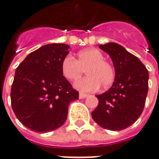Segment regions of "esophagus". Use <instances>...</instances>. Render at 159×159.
<instances>
[{
    "mask_svg": "<svg viewBox=\"0 0 159 159\" xmlns=\"http://www.w3.org/2000/svg\"><path fill=\"white\" fill-rule=\"evenodd\" d=\"M87 96H88V94H87V93H82V92H80V93H79V98H80V99H84V98H86Z\"/></svg>",
    "mask_w": 159,
    "mask_h": 159,
    "instance_id": "34e87169",
    "label": "esophagus"
}]
</instances>
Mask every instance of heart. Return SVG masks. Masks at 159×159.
<instances>
[{"mask_svg":"<svg viewBox=\"0 0 159 159\" xmlns=\"http://www.w3.org/2000/svg\"><path fill=\"white\" fill-rule=\"evenodd\" d=\"M86 70L88 76L75 83L77 89L85 92L97 90L100 86L107 89L114 83L116 70L113 65L105 59L100 50L89 48L77 54V59L71 55H66L61 63L64 76L70 81H76Z\"/></svg>","mask_w":159,"mask_h":159,"instance_id":"heart-1","label":"heart"}]
</instances>
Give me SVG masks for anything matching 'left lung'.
<instances>
[{"label": "left lung", "instance_id": "left-lung-1", "mask_svg": "<svg viewBox=\"0 0 159 159\" xmlns=\"http://www.w3.org/2000/svg\"><path fill=\"white\" fill-rule=\"evenodd\" d=\"M112 59L116 77L107 92L98 94L92 117L100 127L122 130L132 125L143 111L148 92V70L140 59L119 44L100 45Z\"/></svg>", "mask_w": 159, "mask_h": 159}]
</instances>
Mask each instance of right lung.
Segmentation results:
<instances>
[{"label":"right lung","mask_w":159,"mask_h":159,"mask_svg":"<svg viewBox=\"0 0 159 159\" xmlns=\"http://www.w3.org/2000/svg\"><path fill=\"white\" fill-rule=\"evenodd\" d=\"M69 48L64 43L42 46L16 69L11 105L17 118L29 129L48 132L61 127L69 104L79 97L61 70Z\"/></svg>","instance_id":"1"}]
</instances>
